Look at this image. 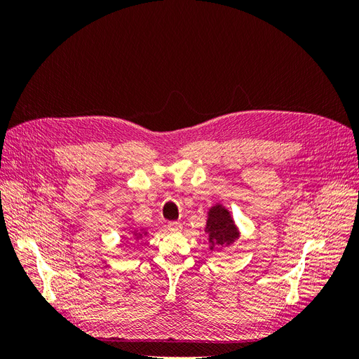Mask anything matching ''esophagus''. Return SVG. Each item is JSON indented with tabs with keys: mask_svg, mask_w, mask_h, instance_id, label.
<instances>
[{
	"mask_svg": "<svg viewBox=\"0 0 359 359\" xmlns=\"http://www.w3.org/2000/svg\"><path fill=\"white\" fill-rule=\"evenodd\" d=\"M181 229H182V226H181V223H178V222H170V223H168V231H170V232L178 233V232H181Z\"/></svg>",
	"mask_w": 359,
	"mask_h": 359,
	"instance_id": "esophagus-1",
	"label": "esophagus"
}]
</instances>
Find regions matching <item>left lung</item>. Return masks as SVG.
<instances>
[{
	"label": "left lung",
	"mask_w": 359,
	"mask_h": 359,
	"mask_svg": "<svg viewBox=\"0 0 359 359\" xmlns=\"http://www.w3.org/2000/svg\"><path fill=\"white\" fill-rule=\"evenodd\" d=\"M205 232L210 236L208 240L211 243V250L214 245H231L240 236L231 212L222 205H215L210 210Z\"/></svg>",
	"instance_id": "left-lung-1"
}]
</instances>
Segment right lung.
Listing matches in <instances>:
<instances>
[{"instance_id":"1","label":"right lung","mask_w":359,"mask_h":359,"mask_svg":"<svg viewBox=\"0 0 359 359\" xmlns=\"http://www.w3.org/2000/svg\"><path fill=\"white\" fill-rule=\"evenodd\" d=\"M139 236H140V233H139Z\"/></svg>"}]
</instances>
